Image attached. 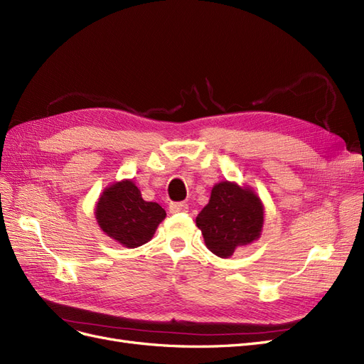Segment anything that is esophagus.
<instances>
[{"mask_svg":"<svg viewBox=\"0 0 364 364\" xmlns=\"http://www.w3.org/2000/svg\"><path fill=\"white\" fill-rule=\"evenodd\" d=\"M188 211V205L185 202H178V203H171L170 205V213L171 214H178V213H186Z\"/></svg>","mask_w":364,"mask_h":364,"instance_id":"obj_1","label":"esophagus"}]
</instances>
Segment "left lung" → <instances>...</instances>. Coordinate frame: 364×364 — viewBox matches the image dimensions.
Here are the masks:
<instances>
[{"instance_id": "obj_1", "label": "left lung", "mask_w": 364, "mask_h": 364, "mask_svg": "<svg viewBox=\"0 0 364 364\" xmlns=\"http://www.w3.org/2000/svg\"><path fill=\"white\" fill-rule=\"evenodd\" d=\"M206 247L220 258L261 237L264 205L249 185L222 181L213 186L208 205L196 217Z\"/></svg>"}]
</instances>
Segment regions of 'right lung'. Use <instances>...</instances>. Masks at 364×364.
Here are the masks:
<instances>
[{
  "mask_svg": "<svg viewBox=\"0 0 364 364\" xmlns=\"http://www.w3.org/2000/svg\"><path fill=\"white\" fill-rule=\"evenodd\" d=\"M94 214L103 232L129 249L149 243L167 215L156 202L142 199L132 179L107 185L98 197Z\"/></svg>",
  "mask_w": 364,
  "mask_h": 364,
  "instance_id": "add662e5",
  "label": "right lung"
}]
</instances>
